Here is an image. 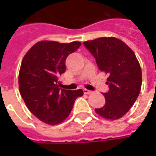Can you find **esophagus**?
Masks as SVG:
<instances>
[{
  "label": "esophagus",
  "instance_id": "1",
  "mask_svg": "<svg viewBox=\"0 0 156 156\" xmlns=\"http://www.w3.org/2000/svg\"><path fill=\"white\" fill-rule=\"evenodd\" d=\"M92 91H90V90H88V89H83V94H91Z\"/></svg>",
  "mask_w": 156,
  "mask_h": 156
}]
</instances>
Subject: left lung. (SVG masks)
Wrapping results in <instances>:
<instances>
[{"label":"left lung","instance_id":"8db88e82","mask_svg":"<svg viewBox=\"0 0 156 156\" xmlns=\"http://www.w3.org/2000/svg\"><path fill=\"white\" fill-rule=\"evenodd\" d=\"M83 45L99 70L109 75V89L104 94L105 105L95 111L108 119H120L133 106L141 89L142 72L135 54L124 41L112 37L84 41Z\"/></svg>","mask_w":156,"mask_h":156}]
</instances>
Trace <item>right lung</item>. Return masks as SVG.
<instances>
[{
  "label": "right lung",
  "mask_w": 156,
  "mask_h": 156,
  "mask_svg": "<svg viewBox=\"0 0 156 156\" xmlns=\"http://www.w3.org/2000/svg\"><path fill=\"white\" fill-rule=\"evenodd\" d=\"M81 42L59 43L41 41L36 43L22 59L19 72V90L27 107L48 124L62 123L71 113L82 89H61L58 78L66 70L65 61Z\"/></svg>",
  "instance_id": "right-lung-1"
}]
</instances>
